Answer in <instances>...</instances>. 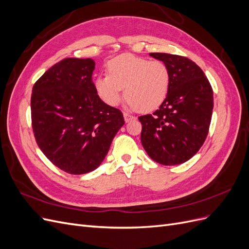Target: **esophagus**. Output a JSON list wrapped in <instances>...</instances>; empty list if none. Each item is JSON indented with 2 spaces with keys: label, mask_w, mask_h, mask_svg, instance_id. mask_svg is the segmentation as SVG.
<instances>
[{
  "label": "esophagus",
  "mask_w": 249,
  "mask_h": 249,
  "mask_svg": "<svg viewBox=\"0 0 249 249\" xmlns=\"http://www.w3.org/2000/svg\"><path fill=\"white\" fill-rule=\"evenodd\" d=\"M124 122H125V123H130L131 120L136 119V117L131 115V114H127V113H124Z\"/></svg>",
  "instance_id": "1"
}]
</instances>
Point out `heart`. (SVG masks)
Instances as JSON below:
<instances>
[{
	"instance_id": "1",
	"label": "heart",
	"mask_w": 249,
	"mask_h": 249,
	"mask_svg": "<svg viewBox=\"0 0 249 249\" xmlns=\"http://www.w3.org/2000/svg\"><path fill=\"white\" fill-rule=\"evenodd\" d=\"M108 76H100L94 81L100 99L111 107L123 100V89L130 107L142 112L159 108L169 90L170 74L164 62L134 56L120 55L107 65Z\"/></svg>"
}]
</instances>
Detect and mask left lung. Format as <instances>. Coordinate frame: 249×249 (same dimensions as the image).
Instances as JSON below:
<instances>
[{"label": "left lung", "mask_w": 249, "mask_h": 249, "mask_svg": "<svg viewBox=\"0 0 249 249\" xmlns=\"http://www.w3.org/2000/svg\"><path fill=\"white\" fill-rule=\"evenodd\" d=\"M168 67L166 99L153 114L140 116L141 143L147 155L162 165L190 160L205 142L214 106L213 89L192 60L166 53H149Z\"/></svg>", "instance_id": "obj_1"}]
</instances>
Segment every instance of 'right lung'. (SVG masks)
I'll list each match as a JSON object with an SVG mask.
<instances>
[{"mask_svg":"<svg viewBox=\"0 0 249 249\" xmlns=\"http://www.w3.org/2000/svg\"><path fill=\"white\" fill-rule=\"evenodd\" d=\"M91 58H66L53 65L32 89V127L48 159L71 175L100 166L124 124L123 113L104 103L92 82Z\"/></svg>","mask_w":249,"mask_h":249,"instance_id":"add662e5","label":"right lung"}]
</instances>
